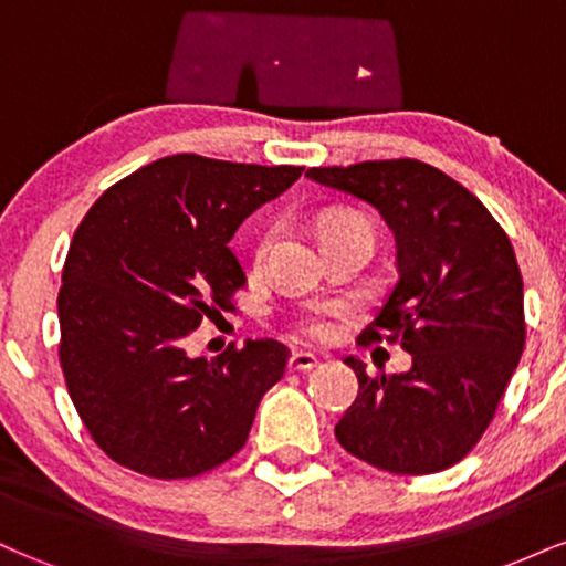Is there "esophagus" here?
<instances>
[{
    "instance_id": "34e87169",
    "label": "esophagus",
    "mask_w": 566,
    "mask_h": 566,
    "mask_svg": "<svg viewBox=\"0 0 566 566\" xmlns=\"http://www.w3.org/2000/svg\"><path fill=\"white\" fill-rule=\"evenodd\" d=\"M292 373H308V369L316 367V356L314 354H303V350H295L290 356V365Z\"/></svg>"
}]
</instances>
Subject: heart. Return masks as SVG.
Wrapping results in <instances>:
<instances>
[{
	"instance_id": "obj_1",
	"label": "heart",
	"mask_w": 566,
	"mask_h": 566,
	"mask_svg": "<svg viewBox=\"0 0 566 566\" xmlns=\"http://www.w3.org/2000/svg\"><path fill=\"white\" fill-rule=\"evenodd\" d=\"M319 233H322L324 242H329V239L340 237V233H365V237H369V229H367L365 220L350 216V212H333V216H324L319 220ZM301 329H303V335L314 337V340L327 337L329 333H333V327H329V322H327V311H322V308L308 311V314L301 319Z\"/></svg>"
}]
</instances>
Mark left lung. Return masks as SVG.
Returning <instances> with one entry per match:
<instances>
[{
  "mask_svg": "<svg viewBox=\"0 0 566 566\" xmlns=\"http://www.w3.org/2000/svg\"><path fill=\"white\" fill-rule=\"evenodd\" d=\"M314 184L378 210L399 279L361 340H401L407 373L369 375L346 356L359 394L335 437L375 469L423 476L460 463L524 350V284L513 247L469 188L418 159L311 167Z\"/></svg>",
  "mask_w": 566,
  "mask_h": 566,
  "instance_id": "8db88e82",
  "label": "left lung"
}]
</instances>
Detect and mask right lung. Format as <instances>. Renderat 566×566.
I'll return each instance as SVG.
<instances>
[{
  "label": "right lung",
  "instance_id": "1",
  "mask_svg": "<svg viewBox=\"0 0 566 566\" xmlns=\"http://www.w3.org/2000/svg\"><path fill=\"white\" fill-rule=\"evenodd\" d=\"M301 172L175 154L84 216L57 292L61 367L90 437L119 465L188 479L244 447L287 348L265 337L205 359L186 337L233 308L244 271L229 242Z\"/></svg>",
  "mask_w": 566,
  "mask_h": 566
}]
</instances>
